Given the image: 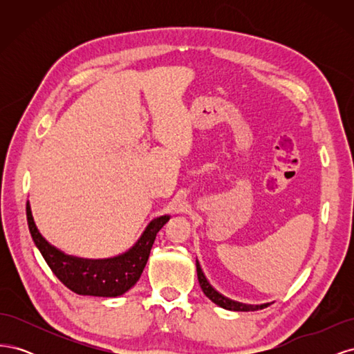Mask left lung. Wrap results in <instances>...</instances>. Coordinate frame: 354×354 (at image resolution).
Masks as SVG:
<instances>
[{
	"mask_svg": "<svg viewBox=\"0 0 354 354\" xmlns=\"http://www.w3.org/2000/svg\"><path fill=\"white\" fill-rule=\"evenodd\" d=\"M196 272H198V281L199 285L202 288L203 294H205L212 303H216L217 306L226 308V310H233V312H255V310L259 308H264L267 306H270V303H266V304H243L239 301H234V299H230L227 297H224L223 294H220L216 288H212V285L208 282V279L203 274L202 269H201V264L196 260Z\"/></svg>",
	"mask_w": 354,
	"mask_h": 354,
	"instance_id": "1",
	"label": "left lung"
}]
</instances>
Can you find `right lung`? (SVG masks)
<instances>
[{
  "instance_id": "obj_1",
  "label": "right lung",
  "mask_w": 354,
  "mask_h": 354,
  "mask_svg": "<svg viewBox=\"0 0 354 354\" xmlns=\"http://www.w3.org/2000/svg\"><path fill=\"white\" fill-rule=\"evenodd\" d=\"M26 218L35 246L44 257L51 272L57 276L63 285L80 295L120 297L140 279L156 233L164 227L169 216L153 218L147 224L142 236L127 252L99 260L80 259V257L65 254L55 245H51L39 233L34 217H32L29 201L26 203Z\"/></svg>"
}]
</instances>
